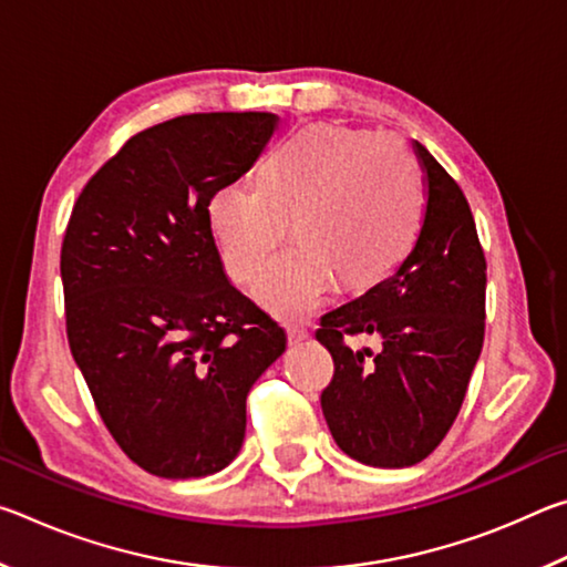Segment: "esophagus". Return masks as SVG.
Listing matches in <instances>:
<instances>
[{"mask_svg":"<svg viewBox=\"0 0 567 567\" xmlns=\"http://www.w3.org/2000/svg\"><path fill=\"white\" fill-rule=\"evenodd\" d=\"M307 338H310V332L305 328H297V324L287 328V342H290V348H297V344H302Z\"/></svg>","mask_w":567,"mask_h":567,"instance_id":"34e87169","label":"esophagus"}]
</instances>
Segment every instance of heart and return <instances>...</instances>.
Listing matches in <instances>:
<instances>
[{"mask_svg":"<svg viewBox=\"0 0 567 567\" xmlns=\"http://www.w3.org/2000/svg\"><path fill=\"white\" fill-rule=\"evenodd\" d=\"M425 215L415 159L395 137L342 124L295 132L265 159L260 185L233 179L207 205L227 272L255 285L290 233L257 300L280 320H305L338 280L364 290L410 255Z\"/></svg>","mask_w":567,"mask_h":567,"instance_id":"heart-1","label":"heart"}]
</instances>
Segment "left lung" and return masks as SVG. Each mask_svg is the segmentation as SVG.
<instances>
[{
	"label": "left lung",
	"mask_w": 567,
	"mask_h": 567,
	"mask_svg": "<svg viewBox=\"0 0 567 567\" xmlns=\"http://www.w3.org/2000/svg\"><path fill=\"white\" fill-rule=\"evenodd\" d=\"M427 203L415 247L388 280L338 307L315 332L334 362L322 415L344 455L410 467L443 443L485 338V255L473 213L443 165L415 142ZM380 333L352 351L348 333Z\"/></svg>",
	"instance_id": "left-lung-1"
}]
</instances>
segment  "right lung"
Wrapping results in <instances>:
<instances>
[{
  "label": "right lung",
  "mask_w": 567,
  "mask_h": 567,
  "mask_svg": "<svg viewBox=\"0 0 567 567\" xmlns=\"http://www.w3.org/2000/svg\"><path fill=\"white\" fill-rule=\"evenodd\" d=\"M277 114L209 112L127 140L72 209L62 245L66 338L132 463L185 480L237 457L247 392L285 330L229 282L207 205L272 140Z\"/></svg>",
  "instance_id": "right-lung-1"
}]
</instances>
